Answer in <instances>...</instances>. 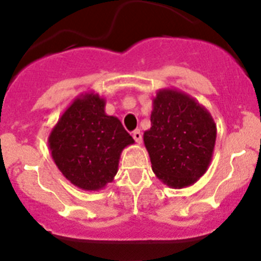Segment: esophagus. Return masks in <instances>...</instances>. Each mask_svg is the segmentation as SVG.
I'll return each mask as SVG.
<instances>
[{
    "instance_id": "34e87169",
    "label": "esophagus",
    "mask_w": 261,
    "mask_h": 261,
    "mask_svg": "<svg viewBox=\"0 0 261 261\" xmlns=\"http://www.w3.org/2000/svg\"><path fill=\"white\" fill-rule=\"evenodd\" d=\"M133 137H134V139H135V141H136L139 145L142 142V135H141V133H140V130H135V131H134Z\"/></svg>"
}]
</instances>
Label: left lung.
<instances>
[{
    "instance_id": "8db88e82",
    "label": "left lung",
    "mask_w": 261,
    "mask_h": 261,
    "mask_svg": "<svg viewBox=\"0 0 261 261\" xmlns=\"http://www.w3.org/2000/svg\"><path fill=\"white\" fill-rule=\"evenodd\" d=\"M216 139V122L196 99L174 88L157 91L144 142L160 181L178 190L194 185L210 167Z\"/></svg>"
}]
</instances>
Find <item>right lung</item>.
<instances>
[{"mask_svg":"<svg viewBox=\"0 0 261 261\" xmlns=\"http://www.w3.org/2000/svg\"><path fill=\"white\" fill-rule=\"evenodd\" d=\"M105 104L94 91L80 94L48 136L58 170L84 191H100L113 182L122 150L135 144L121 121L105 113Z\"/></svg>","mask_w":261,"mask_h":261,"instance_id":"right-lung-1","label":"right lung"}]
</instances>
